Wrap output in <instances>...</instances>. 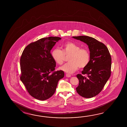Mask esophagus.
I'll list each match as a JSON object with an SVG mask.
<instances>
[{
    "instance_id": "1",
    "label": "esophagus",
    "mask_w": 127,
    "mask_h": 127,
    "mask_svg": "<svg viewBox=\"0 0 127 127\" xmlns=\"http://www.w3.org/2000/svg\"><path fill=\"white\" fill-rule=\"evenodd\" d=\"M66 76L67 77H68V78H69V77H71V75L69 74H68V73H67V74H66Z\"/></svg>"
}]
</instances>
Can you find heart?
I'll use <instances>...</instances> for the list:
<instances>
[{"mask_svg":"<svg viewBox=\"0 0 127 127\" xmlns=\"http://www.w3.org/2000/svg\"><path fill=\"white\" fill-rule=\"evenodd\" d=\"M62 48V51L60 49L55 48L51 52L53 59L59 65L62 64L66 57L69 56L68 60L69 62L60 67V70L72 73L75 72L78 67L84 68L89 64L90 55L88 49L81 48L79 45L72 42L64 44Z\"/></svg>","mask_w":127,"mask_h":127,"instance_id":"1","label":"heart"}]
</instances>
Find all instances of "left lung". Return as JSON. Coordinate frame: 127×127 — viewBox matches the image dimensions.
<instances>
[{
  "mask_svg": "<svg viewBox=\"0 0 127 127\" xmlns=\"http://www.w3.org/2000/svg\"><path fill=\"white\" fill-rule=\"evenodd\" d=\"M73 38L86 43L90 55L89 64L84 68L82 74L77 75L79 84L76 91L83 97H94L102 90L110 77L112 59L110 53L104 43L94 38L88 36Z\"/></svg>",
  "mask_w": 127,
  "mask_h": 127,
  "instance_id": "8db88e82",
  "label": "left lung"
}]
</instances>
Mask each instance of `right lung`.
Returning <instances> with one entry per match:
<instances>
[{"mask_svg":"<svg viewBox=\"0 0 127 127\" xmlns=\"http://www.w3.org/2000/svg\"><path fill=\"white\" fill-rule=\"evenodd\" d=\"M61 38L49 37L27 45L20 60V80L32 97L45 100L54 94L58 82L64 76L62 70L54 71L56 63L50 51Z\"/></svg>","mask_w":127,"mask_h":127,"instance_id":"1","label":"right lung"}]
</instances>
